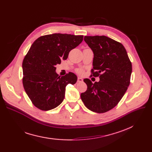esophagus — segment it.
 <instances>
[{
  "label": "esophagus",
  "mask_w": 152,
  "mask_h": 152,
  "mask_svg": "<svg viewBox=\"0 0 152 152\" xmlns=\"http://www.w3.org/2000/svg\"><path fill=\"white\" fill-rule=\"evenodd\" d=\"M83 79L82 77H77V83H81V82H83Z\"/></svg>",
  "instance_id": "1"
}]
</instances>
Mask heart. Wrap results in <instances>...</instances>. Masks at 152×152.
<instances>
[{"mask_svg": "<svg viewBox=\"0 0 152 152\" xmlns=\"http://www.w3.org/2000/svg\"><path fill=\"white\" fill-rule=\"evenodd\" d=\"M79 73H83V71H82V70H79Z\"/></svg>", "mask_w": 152, "mask_h": 152, "instance_id": "heart-1", "label": "heart"}]
</instances>
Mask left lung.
I'll list each match as a JSON object with an SVG mask.
<instances>
[{
  "mask_svg": "<svg viewBox=\"0 0 152 152\" xmlns=\"http://www.w3.org/2000/svg\"><path fill=\"white\" fill-rule=\"evenodd\" d=\"M84 41L94 52L91 76L99 77L94 84L84 79L87 91L81 98L85 106L102 113L118 105L130 84L132 63L124 47L105 36H84Z\"/></svg>",
  "mask_w": 152,
  "mask_h": 152,
  "instance_id": "8db88e82",
  "label": "left lung"
}]
</instances>
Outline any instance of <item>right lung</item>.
<instances>
[{"instance_id": "obj_1", "label": "right lung", "mask_w": 152, "mask_h": 152, "mask_svg": "<svg viewBox=\"0 0 152 152\" xmlns=\"http://www.w3.org/2000/svg\"><path fill=\"white\" fill-rule=\"evenodd\" d=\"M83 40L81 35L55 33L39 37L32 44L23 61V84L36 107L48 111L58 107L65 98L66 86L76 83L77 76L71 72L58 76L55 65L66 60Z\"/></svg>"}]
</instances>
